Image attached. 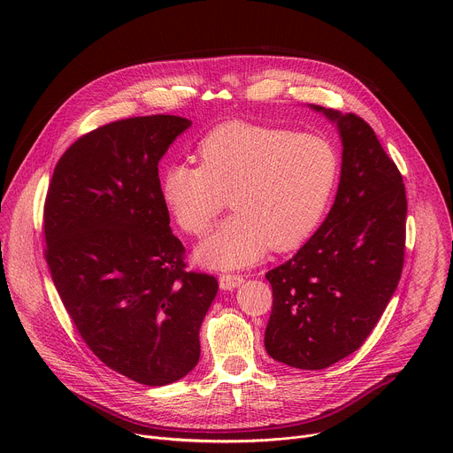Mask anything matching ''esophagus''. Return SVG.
<instances>
[{
    "label": "esophagus",
    "mask_w": 453,
    "mask_h": 453,
    "mask_svg": "<svg viewBox=\"0 0 453 453\" xmlns=\"http://www.w3.org/2000/svg\"><path fill=\"white\" fill-rule=\"evenodd\" d=\"M219 283H220L222 290H233L243 283V276L242 274H222L219 278Z\"/></svg>",
    "instance_id": "obj_1"
}]
</instances>
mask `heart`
<instances>
[{
    "instance_id": "b5f03b06",
    "label": "heart",
    "mask_w": 453,
    "mask_h": 453,
    "mask_svg": "<svg viewBox=\"0 0 453 453\" xmlns=\"http://www.w3.org/2000/svg\"><path fill=\"white\" fill-rule=\"evenodd\" d=\"M199 157L201 165L163 166L161 197L184 233L203 236L229 196L234 213L196 250L215 269L247 267L269 247L301 245L341 175V154L326 136L247 121L217 127L199 143Z\"/></svg>"
}]
</instances>
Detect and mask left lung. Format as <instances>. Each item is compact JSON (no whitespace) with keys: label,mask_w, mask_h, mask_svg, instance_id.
Here are the masks:
<instances>
[{"label":"left lung","mask_w":453,"mask_h":453,"mask_svg":"<svg viewBox=\"0 0 453 453\" xmlns=\"http://www.w3.org/2000/svg\"><path fill=\"white\" fill-rule=\"evenodd\" d=\"M310 107L337 123L341 182L326 220L265 274L274 297L265 349L290 367L317 371L357 351L391 301L405 260L407 197L369 123Z\"/></svg>","instance_id":"left-lung-1"}]
</instances>
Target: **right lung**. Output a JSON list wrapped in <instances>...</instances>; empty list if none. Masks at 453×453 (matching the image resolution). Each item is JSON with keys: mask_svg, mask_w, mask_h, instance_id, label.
I'll return each instance as SVG.
<instances>
[{"mask_svg": "<svg viewBox=\"0 0 453 453\" xmlns=\"http://www.w3.org/2000/svg\"><path fill=\"white\" fill-rule=\"evenodd\" d=\"M191 125L172 114L107 123L58 159L44 203L46 262L88 348L112 371L168 385L201 357L219 283L188 273L157 165Z\"/></svg>", "mask_w": 453, "mask_h": 453, "instance_id": "add662e5", "label": "right lung"}]
</instances>
